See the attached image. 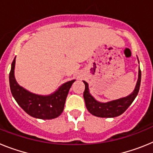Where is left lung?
<instances>
[{"label":"left lung","mask_w":153,"mask_h":153,"mask_svg":"<svg viewBox=\"0 0 153 153\" xmlns=\"http://www.w3.org/2000/svg\"><path fill=\"white\" fill-rule=\"evenodd\" d=\"M140 82H141V70L139 69L137 83L134 90L130 95L107 102H100L96 100L92 97L89 91L88 83L83 81L85 84L83 98H84L86 109L93 116L102 117V118H111V117H117L120 116L128 109V107L132 104L137 96L140 90Z\"/></svg>","instance_id":"left-lung-1"}]
</instances>
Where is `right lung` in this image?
<instances>
[{"label": "right lung", "mask_w": 153, "mask_h": 153, "mask_svg": "<svg viewBox=\"0 0 153 153\" xmlns=\"http://www.w3.org/2000/svg\"><path fill=\"white\" fill-rule=\"evenodd\" d=\"M15 58L12 62L9 81L12 95L19 106L27 114L34 118L51 120L59 117L63 111L69 90L75 79L63 83L56 92L51 95L34 94L21 87L17 83L14 77Z\"/></svg>", "instance_id": "add662e5"}]
</instances>
